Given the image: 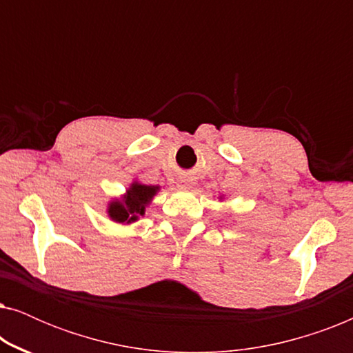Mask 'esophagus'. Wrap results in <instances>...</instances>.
Instances as JSON below:
<instances>
[{
	"mask_svg": "<svg viewBox=\"0 0 353 353\" xmlns=\"http://www.w3.org/2000/svg\"><path fill=\"white\" fill-rule=\"evenodd\" d=\"M181 186H183V188H190L191 185H190V181L185 180V181H181Z\"/></svg>",
	"mask_w": 353,
	"mask_h": 353,
	"instance_id": "esophagus-1",
	"label": "esophagus"
}]
</instances>
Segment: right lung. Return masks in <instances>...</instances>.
<instances>
[{
	"mask_svg": "<svg viewBox=\"0 0 353 353\" xmlns=\"http://www.w3.org/2000/svg\"><path fill=\"white\" fill-rule=\"evenodd\" d=\"M157 186H146L133 183L122 201H114L109 205V216L117 223H132L138 215H144V209L156 194Z\"/></svg>",
	"mask_w": 353,
	"mask_h": 353,
	"instance_id": "right-lung-1",
	"label": "right lung"
}]
</instances>
